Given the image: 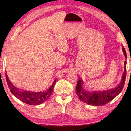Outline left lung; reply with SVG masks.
<instances>
[{"instance_id": "obj_1", "label": "left lung", "mask_w": 131, "mask_h": 131, "mask_svg": "<svg viewBox=\"0 0 131 131\" xmlns=\"http://www.w3.org/2000/svg\"><path fill=\"white\" fill-rule=\"evenodd\" d=\"M123 50L125 58H127V53L123 47ZM127 76V61L124 62V71L122 77V80L118 85L113 89L103 91L91 92L83 88V82L79 78L76 85V94L80 100L88 105L93 106H103L113 100L122 91L124 87Z\"/></svg>"}]
</instances>
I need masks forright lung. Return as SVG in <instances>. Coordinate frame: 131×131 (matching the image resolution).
Masks as SVG:
<instances>
[{
  "label": "right lung",
  "mask_w": 131,
  "mask_h": 131,
  "mask_svg": "<svg viewBox=\"0 0 131 131\" xmlns=\"http://www.w3.org/2000/svg\"><path fill=\"white\" fill-rule=\"evenodd\" d=\"M6 81H7L8 88H10L11 92L13 95L19 99L24 103L30 105H40L45 102L47 99H48L52 94L54 86L56 83V80L53 82L52 85L46 91L44 92H30L28 91H21L18 88L15 87L13 85L8 78L7 74L6 73Z\"/></svg>",
  "instance_id": "right-lung-1"
}]
</instances>
